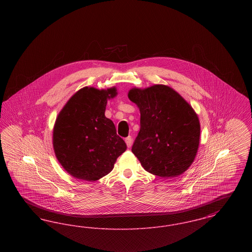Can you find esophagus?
<instances>
[{
  "mask_svg": "<svg viewBox=\"0 0 252 252\" xmlns=\"http://www.w3.org/2000/svg\"><path fill=\"white\" fill-rule=\"evenodd\" d=\"M126 145H127V147H130L131 146L132 144V138L131 136H128V137H126Z\"/></svg>",
  "mask_w": 252,
  "mask_h": 252,
  "instance_id": "34e87169",
  "label": "esophagus"
}]
</instances>
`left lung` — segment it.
<instances>
[{
  "label": "left lung",
  "instance_id": "left-lung-1",
  "mask_svg": "<svg viewBox=\"0 0 252 252\" xmlns=\"http://www.w3.org/2000/svg\"><path fill=\"white\" fill-rule=\"evenodd\" d=\"M128 98L141 112V128L131 151L143 167L162 178L185 172L199 145L200 125L192 107L164 85L132 89Z\"/></svg>",
  "mask_w": 252,
  "mask_h": 252
}]
</instances>
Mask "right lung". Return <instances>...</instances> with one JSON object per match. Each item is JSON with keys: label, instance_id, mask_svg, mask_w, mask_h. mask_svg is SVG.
<instances>
[{"label": "right lung", "instance_id": "right-lung-1", "mask_svg": "<svg viewBox=\"0 0 252 252\" xmlns=\"http://www.w3.org/2000/svg\"><path fill=\"white\" fill-rule=\"evenodd\" d=\"M116 89L83 88L60 111L53 144L60 164L72 177L94 181L108 175L126 149L113 122L105 116L108 98Z\"/></svg>", "mask_w": 252, "mask_h": 252}]
</instances>
